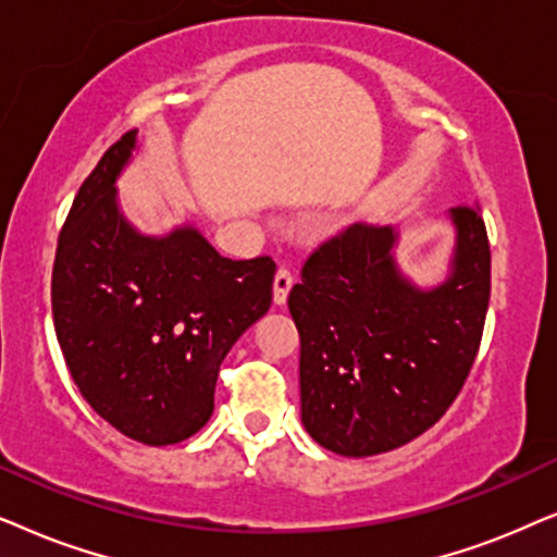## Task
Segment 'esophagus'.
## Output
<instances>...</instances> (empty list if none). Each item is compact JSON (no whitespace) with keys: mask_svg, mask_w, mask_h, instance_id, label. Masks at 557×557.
<instances>
[{"mask_svg":"<svg viewBox=\"0 0 557 557\" xmlns=\"http://www.w3.org/2000/svg\"><path fill=\"white\" fill-rule=\"evenodd\" d=\"M293 287V274L285 267H280L277 274H274V285H272V300L274 306H285L287 302V293Z\"/></svg>","mask_w":557,"mask_h":557,"instance_id":"34e87169","label":"esophagus"}]
</instances>
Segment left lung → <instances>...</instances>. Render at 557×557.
<instances>
[{"mask_svg": "<svg viewBox=\"0 0 557 557\" xmlns=\"http://www.w3.org/2000/svg\"><path fill=\"white\" fill-rule=\"evenodd\" d=\"M450 274L428 290L399 272L395 226H348L302 264L287 298L300 333V418L333 454L405 446L461 392L484 333L492 251L476 206L450 209Z\"/></svg>", "mask_w": 557, "mask_h": 557, "instance_id": "1", "label": "left lung"}]
</instances>
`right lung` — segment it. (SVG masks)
I'll list each match as a JSON object with an SVG mask.
<instances>
[{"mask_svg": "<svg viewBox=\"0 0 557 557\" xmlns=\"http://www.w3.org/2000/svg\"><path fill=\"white\" fill-rule=\"evenodd\" d=\"M137 129L73 198L53 264V323L81 395L111 428L173 446L213 412L219 367L272 302L270 257H221L196 226L139 234L116 201Z\"/></svg>", "mask_w": 557, "mask_h": 557, "instance_id": "add662e5", "label": "right lung"}]
</instances>
